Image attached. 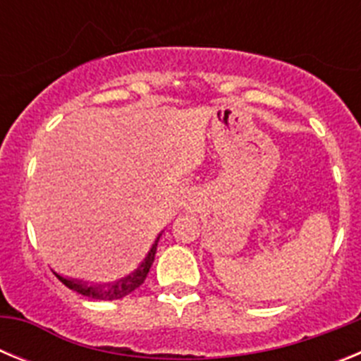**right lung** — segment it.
Segmentation results:
<instances>
[{
	"label": "right lung",
	"mask_w": 361,
	"mask_h": 361,
	"mask_svg": "<svg viewBox=\"0 0 361 361\" xmlns=\"http://www.w3.org/2000/svg\"><path fill=\"white\" fill-rule=\"evenodd\" d=\"M162 235V233H161ZM161 235L157 237L155 244L152 245V250L148 251L146 258L139 264L133 273H130L128 276H124V279L117 280L116 283H104V286H92V283L85 282V280H75V279H66V276H61L59 273H56V276L65 283L66 288L72 289V291L79 293L82 296H88V298H94V300H119L123 296L130 295L132 291H135L139 286H142V282L146 280L149 273V267H152L153 260H155V253H157V242L161 238Z\"/></svg>",
	"instance_id": "obj_1"
}]
</instances>
